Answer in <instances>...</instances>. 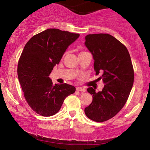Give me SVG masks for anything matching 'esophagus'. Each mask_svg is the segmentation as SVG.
<instances>
[{"label": "esophagus", "instance_id": "esophagus-1", "mask_svg": "<svg viewBox=\"0 0 150 150\" xmlns=\"http://www.w3.org/2000/svg\"><path fill=\"white\" fill-rule=\"evenodd\" d=\"M76 90L78 91H82V92H85V91H86L85 88L81 87H77V88H76Z\"/></svg>", "mask_w": 150, "mask_h": 150}]
</instances>
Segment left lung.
I'll return each instance as SVG.
<instances>
[{"instance_id":"left-lung-1","label":"left lung","mask_w":150,"mask_h":150,"mask_svg":"<svg viewBox=\"0 0 150 150\" xmlns=\"http://www.w3.org/2000/svg\"><path fill=\"white\" fill-rule=\"evenodd\" d=\"M85 45L93 55L95 75L102 73L100 79L105 84L98 93L93 87L87 88L93 101L85 113L101 122L114 117L126 103L134 83L133 66L125 45L110 34L87 35Z\"/></svg>"}]
</instances>
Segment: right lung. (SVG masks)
<instances>
[{
    "instance_id": "obj_1",
    "label": "right lung",
    "mask_w": 150,
    "mask_h": 150,
    "mask_svg": "<svg viewBox=\"0 0 150 150\" xmlns=\"http://www.w3.org/2000/svg\"><path fill=\"white\" fill-rule=\"evenodd\" d=\"M79 35L50 28L34 35L25 45L18 62V77L28 104L38 115H55L65 98L75 92L74 86L67 83L54 85L49 76Z\"/></svg>"
}]
</instances>
